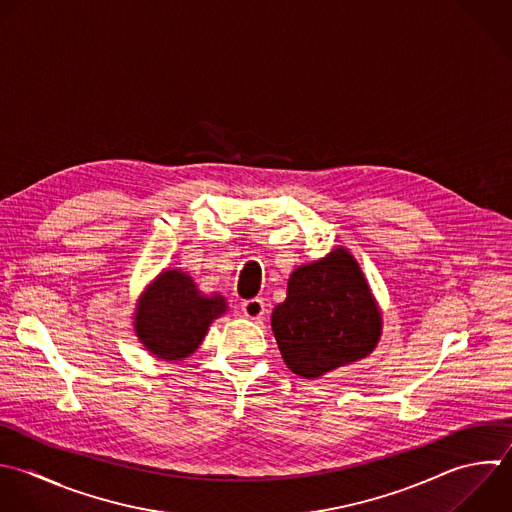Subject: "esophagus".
Wrapping results in <instances>:
<instances>
[{"label": "esophagus", "instance_id": "esophagus-1", "mask_svg": "<svg viewBox=\"0 0 512 512\" xmlns=\"http://www.w3.org/2000/svg\"><path fill=\"white\" fill-rule=\"evenodd\" d=\"M242 312L244 316L252 318V320H260L264 316V302L260 298H252L242 302Z\"/></svg>", "mask_w": 512, "mask_h": 512}]
</instances>
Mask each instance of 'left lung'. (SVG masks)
I'll return each mask as SVG.
<instances>
[{"label":"left lung","instance_id":"left-lung-1","mask_svg":"<svg viewBox=\"0 0 512 512\" xmlns=\"http://www.w3.org/2000/svg\"><path fill=\"white\" fill-rule=\"evenodd\" d=\"M272 332L286 366L302 378H320L376 348L380 308L346 248L290 274L286 300L272 312Z\"/></svg>","mask_w":512,"mask_h":512}]
</instances>
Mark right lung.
I'll return each mask as SVG.
<instances>
[{
    "instance_id": "obj_1",
    "label": "right lung",
    "mask_w": 512,
    "mask_h": 512,
    "mask_svg": "<svg viewBox=\"0 0 512 512\" xmlns=\"http://www.w3.org/2000/svg\"><path fill=\"white\" fill-rule=\"evenodd\" d=\"M218 294L204 296L180 270H164L140 296L134 328L140 342L158 358L184 360L204 340L212 320L226 312Z\"/></svg>"
}]
</instances>
